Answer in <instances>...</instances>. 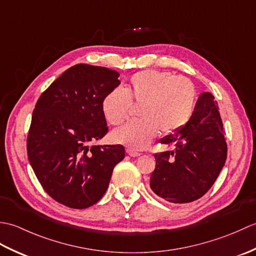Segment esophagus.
Wrapping results in <instances>:
<instances>
[{
	"instance_id": "obj_1",
	"label": "esophagus",
	"mask_w": 256,
	"mask_h": 256,
	"mask_svg": "<svg viewBox=\"0 0 256 256\" xmlns=\"http://www.w3.org/2000/svg\"><path fill=\"white\" fill-rule=\"evenodd\" d=\"M126 153L131 157H138V156H140V153H138V152H135L134 150H131V148H128L126 150Z\"/></svg>"
}]
</instances>
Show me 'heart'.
Segmentation results:
<instances>
[{"label": "heart", "instance_id": "heart-1", "mask_svg": "<svg viewBox=\"0 0 256 256\" xmlns=\"http://www.w3.org/2000/svg\"><path fill=\"white\" fill-rule=\"evenodd\" d=\"M197 91L186 77L168 72L143 70L130 78L125 90L116 88L102 101V112L112 125L123 124L131 103L140 106V121L132 122L112 134L116 143L132 150H144L162 132L172 135L182 130L194 111Z\"/></svg>", "mask_w": 256, "mask_h": 256}]
</instances>
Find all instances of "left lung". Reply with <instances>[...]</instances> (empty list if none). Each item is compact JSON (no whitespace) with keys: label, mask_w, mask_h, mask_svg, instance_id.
<instances>
[{"label":"left lung","mask_w":256,"mask_h":256,"mask_svg":"<svg viewBox=\"0 0 256 256\" xmlns=\"http://www.w3.org/2000/svg\"><path fill=\"white\" fill-rule=\"evenodd\" d=\"M175 150L155 154L150 189L166 201L188 204L208 192L226 160L224 124L214 98L209 92L199 96L186 125L160 140Z\"/></svg>","instance_id":"1"}]
</instances>
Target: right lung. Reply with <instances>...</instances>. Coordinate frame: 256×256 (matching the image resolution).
I'll list each match as a JSON object with an SVG mask.
<instances>
[{"label": "right lung", "instance_id": "obj_1", "mask_svg": "<svg viewBox=\"0 0 256 256\" xmlns=\"http://www.w3.org/2000/svg\"><path fill=\"white\" fill-rule=\"evenodd\" d=\"M120 74L78 64L37 100L27 136V156L42 187L69 208L94 206L106 194L122 145H90L108 133L102 101Z\"/></svg>", "mask_w": 256, "mask_h": 256}]
</instances>
